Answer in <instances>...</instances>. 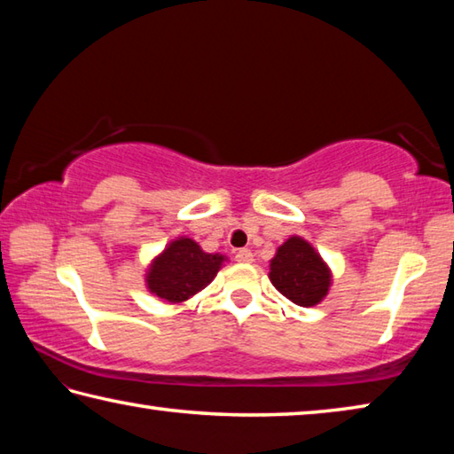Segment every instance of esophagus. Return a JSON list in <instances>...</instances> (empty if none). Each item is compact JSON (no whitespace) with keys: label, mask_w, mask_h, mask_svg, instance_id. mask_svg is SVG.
<instances>
[{"label":"esophagus","mask_w":454,"mask_h":454,"mask_svg":"<svg viewBox=\"0 0 454 454\" xmlns=\"http://www.w3.org/2000/svg\"><path fill=\"white\" fill-rule=\"evenodd\" d=\"M235 259L239 261V263H251L253 253H251V249H239L235 253Z\"/></svg>","instance_id":"34e87169"}]
</instances>
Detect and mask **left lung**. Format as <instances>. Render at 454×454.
Instances as JSON below:
<instances>
[{
	"instance_id": "1",
	"label": "left lung",
	"mask_w": 454,
	"mask_h": 454,
	"mask_svg": "<svg viewBox=\"0 0 454 454\" xmlns=\"http://www.w3.org/2000/svg\"><path fill=\"white\" fill-rule=\"evenodd\" d=\"M269 279L291 303L315 307L327 297L333 275L311 243L299 235H291L271 259Z\"/></svg>"
}]
</instances>
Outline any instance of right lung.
<instances>
[{"label":"right lung","mask_w":454,"mask_h":454,"mask_svg":"<svg viewBox=\"0 0 454 454\" xmlns=\"http://www.w3.org/2000/svg\"><path fill=\"white\" fill-rule=\"evenodd\" d=\"M227 257L219 253H205L189 237H177L151 261L145 285L167 303H183L205 289Z\"/></svg>","instance_id":"1"}]
</instances>
